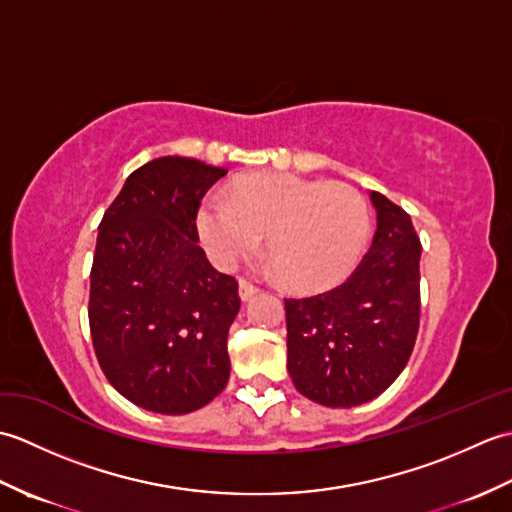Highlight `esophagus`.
Here are the masks:
<instances>
[{
	"instance_id": "esophagus-1",
	"label": "esophagus",
	"mask_w": 512,
	"mask_h": 512,
	"mask_svg": "<svg viewBox=\"0 0 512 512\" xmlns=\"http://www.w3.org/2000/svg\"><path fill=\"white\" fill-rule=\"evenodd\" d=\"M259 292V288H255L253 284H248L246 279H239V299L242 301H250Z\"/></svg>"
}]
</instances>
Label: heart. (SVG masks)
Masks as SVG:
<instances>
[{
  "label": "heart",
  "mask_w": 512,
  "mask_h": 512,
  "mask_svg": "<svg viewBox=\"0 0 512 512\" xmlns=\"http://www.w3.org/2000/svg\"><path fill=\"white\" fill-rule=\"evenodd\" d=\"M200 242L217 266H233L268 233L273 270L295 290L341 281L369 237V206L350 184L292 173H250L231 195L209 193L195 215Z\"/></svg>",
  "instance_id": "1"
}]
</instances>
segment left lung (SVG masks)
<instances>
[{
	"label": "left lung",
	"mask_w": 512,
	"mask_h": 512,
	"mask_svg": "<svg viewBox=\"0 0 512 512\" xmlns=\"http://www.w3.org/2000/svg\"><path fill=\"white\" fill-rule=\"evenodd\" d=\"M376 235L341 286L286 299L288 372L299 394L356 407L394 383L420 325V239L411 217L372 191Z\"/></svg>",
	"instance_id": "1"
}]
</instances>
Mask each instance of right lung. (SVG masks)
Returning a JSON list of instances; mask_svg holds the SVG:
<instances>
[{
    "label": "right lung",
    "mask_w": 512,
    "mask_h": 512,
    "mask_svg": "<svg viewBox=\"0 0 512 512\" xmlns=\"http://www.w3.org/2000/svg\"><path fill=\"white\" fill-rule=\"evenodd\" d=\"M226 169L162 156L136 169L105 211L90 273V332L112 387L180 416L220 394L237 281L198 246L200 200Z\"/></svg>",
    "instance_id": "obj_1"
}]
</instances>
